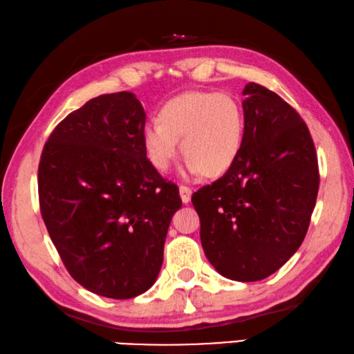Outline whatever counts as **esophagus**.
I'll return each instance as SVG.
<instances>
[{
  "mask_svg": "<svg viewBox=\"0 0 354 354\" xmlns=\"http://www.w3.org/2000/svg\"><path fill=\"white\" fill-rule=\"evenodd\" d=\"M178 193H180L182 202L188 203L191 201V196H193V189H191L189 187H185V185H182V187L178 188Z\"/></svg>",
  "mask_w": 354,
  "mask_h": 354,
  "instance_id": "1",
  "label": "esophagus"
}]
</instances>
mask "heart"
<instances>
[{
  "label": "heart",
  "instance_id": "b5f03b06",
  "mask_svg": "<svg viewBox=\"0 0 354 354\" xmlns=\"http://www.w3.org/2000/svg\"><path fill=\"white\" fill-rule=\"evenodd\" d=\"M245 120L241 104L224 91L185 93L171 99L158 122L145 124L141 141L146 157L158 172H167L177 158V141L189 176L218 177L230 169L244 142Z\"/></svg>",
  "mask_w": 354,
  "mask_h": 354
}]
</instances>
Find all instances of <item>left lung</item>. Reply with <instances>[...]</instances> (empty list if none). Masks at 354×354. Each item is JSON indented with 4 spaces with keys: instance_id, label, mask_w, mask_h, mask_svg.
I'll return each instance as SVG.
<instances>
[{
    "instance_id": "1",
    "label": "left lung",
    "mask_w": 354,
    "mask_h": 354,
    "mask_svg": "<svg viewBox=\"0 0 354 354\" xmlns=\"http://www.w3.org/2000/svg\"><path fill=\"white\" fill-rule=\"evenodd\" d=\"M243 95L245 132L238 158L191 202L213 268L234 281H259L299 250L320 177L301 116L263 85L247 84Z\"/></svg>"
}]
</instances>
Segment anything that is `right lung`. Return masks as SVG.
Segmentation results:
<instances>
[{
    "mask_svg": "<svg viewBox=\"0 0 354 354\" xmlns=\"http://www.w3.org/2000/svg\"><path fill=\"white\" fill-rule=\"evenodd\" d=\"M146 113L133 93H110L71 111L49 135L39 165L41 218L66 270L109 299L157 280L177 185L147 160Z\"/></svg>",
    "mask_w": 354,
    "mask_h": 354,
    "instance_id": "1",
    "label": "right lung"
}]
</instances>
